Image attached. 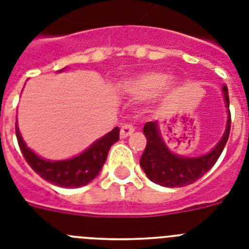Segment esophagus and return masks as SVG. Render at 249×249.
<instances>
[{"mask_svg":"<svg viewBox=\"0 0 249 249\" xmlns=\"http://www.w3.org/2000/svg\"><path fill=\"white\" fill-rule=\"evenodd\" d=\"M134 126L131 124H124L121 125V129H120V137L121 138H126L129 137V135H131L133 133H134Z\"/></svg>","mask_w":249,"mask_h":249,"instance_id":"34e87169","label":"esophagus"}]
</instances>
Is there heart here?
I'll use <instances>...</instances> for the list:
<instances>
[{"label":"heart","instance_id":"obj_1","mask_svg":"<svg viewBox=\"0 0 249 249\" xmlns=\"http://www.w3.org/2000/svg\"><path fill=\"white\" fill-rule=\"evenodd\" d=\"M125 93L137 99H149L158 93H173L177 85L172 82L168 74L160 71H148L133 77H128L120 85Z\"/></svg>","mask_w":249,"mask_h":249}]
</instances>
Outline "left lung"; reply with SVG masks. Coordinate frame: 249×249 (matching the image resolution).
Wrapping results in <instances>:
<instances>
[{"mask_svg": "<svg viewBox=\"0 0 249 249\" xmlns=\"http://www.w3.org/2000/svg\"><path fill=\"white\" fill-rule=\"evenodd\" d=\"M221 91L228 110L229 96L227 86H224ZM143 133L147 138V147L142 154L139 163L148 178L164 187H183L204 176L218 160L231 133V112L228 110L227 126L220 141L209 153L199 157H185L171 152L162 138L157 120L148 121L144 125Z\"/></svg>", "mask_w": 249, "mask_h": 249, "instance_id": "obj_1", "label": "left lung"}]
</instances>
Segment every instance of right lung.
I'll return each instance as SVG.
<instances>
[{"instance_id":"right-lung-1","label":"right lung","mask_w":249,"mask_h":249,"mask_svg":"<svg viewBox=\"0 0 249 249\" xmlns=\"http://www.w3.org/2000/svg\"><path fill=\"white\" fill-rule=\"evenodd\" d=\"M64 70L66 68L58 72ZM119 131L120 130L116 126L110 133L93 142L78 156L68 160H49L39 157L26 145L16 123V137H18V145L29 166L45 181L66 189L87 185L99 175L102 166L106 162L108 150L112 144L119 141Z\"/></svg>"}]
</instances>
